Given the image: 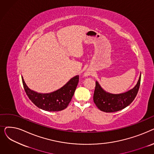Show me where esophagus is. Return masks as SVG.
<instances>
[{
  "mask_svg": "<svg viewBox=\"0 0 154 154\" xmlns=\"http://www.w3.org/2000/svg\"><path fill=\"white\" fill-rule=\"evenodd\" d=\"M85 75H88V74H85Z\"/></svg>",
  "mask_w": 154,
  "mask_h": 154,
  "instance_id": "34e87169",
  "label": "esophagus"
}]
</instances>
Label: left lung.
Masks as SVG:
<instances>
[{
	"label": "left lung",
	"instance_id": "1",
	"mask_svg": "<svg viewBox=\"0 0 154 154\" xmlns=\"http://www.w3.org/2000/svg\"><path fill=\"white\" fill-rule=\"evenodd\" d=\"M141 74L135 86L127 92L114 94L104 91L97 81L95 82L94 94V102L96 106L105 112H114L129 106L134 100L139 91Z\"/></svg>",
	"mask_w": 154,
	"mask_h": 154
}]
</instances>
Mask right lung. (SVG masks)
<instances>
[{"instance_id":"add662e5","label":"right lung","mask_w":154,"mask_h":154,"mask_svg":"<svg viewBox=\"0 0 154 154\" xmlns=\"http://www.w3.org/2000/svg\"><path fill=\"white\" fill-rule=\"evenodd\" d=\"M79 79V76L76 75L59 89L51 93L42 94L30 89L22 76L24 90L29 99L39 109L49 112L60 111L67 107L74 94Z\"/></svg>"}]
</instances>
